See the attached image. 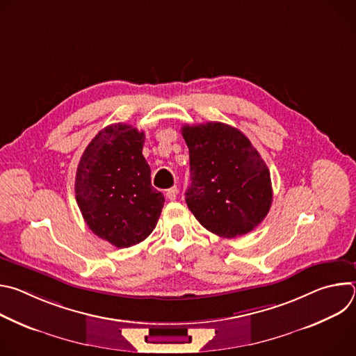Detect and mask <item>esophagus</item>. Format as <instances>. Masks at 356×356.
<instances>
[{
    "label": "esophagus",
    "instance_id": "esophagus-1",
    "mask_svg": "<svg viewBox=\"0 0 356 356\" xmlns=\"http://www.w3.org/2000/svg\"><path fill=\"white\" fill-rule=\"evenodd\" d=\"M177 193H179V188H177L176 186H173L172 188L166 190V197H168L169 200H176V197H177Z\"/></svg>",
    "mask_w": 356,
    "mask_h": 356
}]
</instances>
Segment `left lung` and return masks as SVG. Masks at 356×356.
Wrapping results in <instances>:
<instances>
[{
    "mask_svg": "<svg viewBox=\"0 0 356 356\" xmlns=\"http://www.w3.org/2000/svg\"><path fill=\"white\" fill-rule=\"evenodd\" d=\"M190 154L188 210L222 238L255 229L272 206L270 173L259 152L236 128L222 122L181 127Z\"/></svg>",
    "mask_w": 356,
    "mask_h": 356,
    "instance_id": "obj_1",
    "label": "left lung"
}]
</instances>
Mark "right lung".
I'll return each instance as SVG.
<instances>
[{
	"instance_id": "right-lung-1",
	"label": "right lung",
	"mask_w": 356,
	"mask_h": 356,
	"mask_svg": "<svg viewBox=\"0 0 356 356\" xmlns=\"http://www.w3.org/2000/svg\"><path fill=\"white\" fill-rule=\"evenodd\" d=\"M143 131L127 124L101 129L83 152L76 172V201L88 228L117 248L146 239L165 197L150 183L142 155Z\"/></svg>"
}]
</instances>
